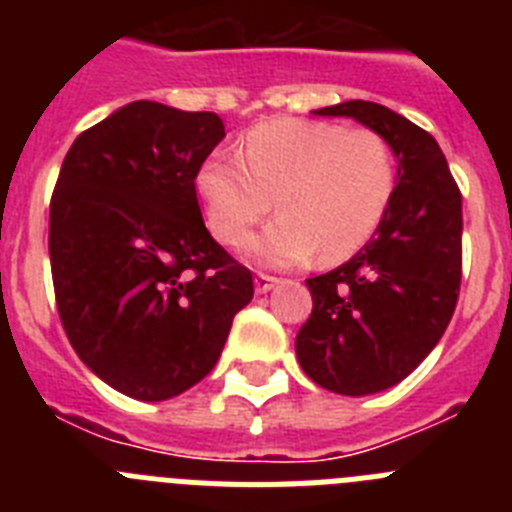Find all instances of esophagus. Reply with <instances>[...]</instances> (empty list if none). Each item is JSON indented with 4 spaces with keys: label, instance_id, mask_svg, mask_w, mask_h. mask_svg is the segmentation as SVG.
I'll return each instance as SVG.
<instances>
[{
    "label": "esophagus",
    "instance_id": "obj_1",
    "mask_svg": "<svg viewBox=\"0 0 512 512\" xmlns=\"http://www.w3.org/2000/svg\"><path fill=\"white\" fill-rule=\"evenodd\" d=\"M253 284H256V292H259V295H266L269 289L277 287L279 279L271 277V274H264V271H259V274H256V279H253Z\"/></svg>",
    "mask_w": 512,
    "mask_h": 512
}]
</instances>
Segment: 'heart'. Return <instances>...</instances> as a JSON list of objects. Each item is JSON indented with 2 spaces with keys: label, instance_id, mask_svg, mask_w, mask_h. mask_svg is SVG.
Here are the masks:
<instances>
[{
  "label": "heart",
  "instance_id": "b5f03b06",
  "mask_svg": "<svg viewBox=\"0 0 512 512\" xmlns=\"http://www.w3.org/2000/svg\"><path fill=\"white\" fill-rule=\"evenodd\" d=\"M215 151L194 174L210 233L241 246L274 207L282 215L253 241L256 259L292 266L320 251L348 259L382 225L397 187L395 148L372 128L325 120H271Z\"/></svg>",
  "mask_w": 512,
  "mask_h": 512
}]
</instances>
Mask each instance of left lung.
Listing matches in <instances>:
<instances>
[{
	"mask_svg": "<svg viewBox=\"0 0 512 512\" xmlns=\"http://www.w3.org/2000/svg\"><path fill=\"white\" fill-rule=\"evenodd\" d=\"M315 112L364 122L397 156L395 197L372 241L307 279L312 312L295 343L312 382L338 395H372L408 377L454 315L461 192L436 138L390 107L351 99Z\"/></svg>",
	"mask_w": 512,
	"mask_h": 512,
	"instance_id": "8db88e82",
	"label": "left lung"
}]
</instances>
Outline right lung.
<instances>
[{
  "label": "right lung",
  "mask_w": 512,
  "mask_h": 512,
  "mask_svg": "<svg viewBox=\"0 0 512 512\" xmlns=\"http://www.w3.org/2000/svg\"><path fill=\"white\" fill-rule=\"evenodd\" d=\"M215 112L128 104L74 140L51 197L53 292L79 359L122 395L169 400L220 359L251 271L202 220Z\"/></svg>",
  "instance_id": "obj_1"
}]
</instances>
